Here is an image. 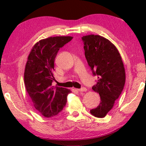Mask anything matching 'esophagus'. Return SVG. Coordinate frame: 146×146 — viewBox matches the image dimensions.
Listing matches in <instances>:
<instances>
[{
    "instance_id": "esophagus-1",
    "label": "esophagus",
    "mask_w": 146,
    "mask_h": 146,
    "mask_svg": "<svg viewBox=\"0 0 146 146\" xmlns=\"http://www.w3.org/2000/svg\"><path fill=\"white\" fill-rule=\"evenodd\" d=\"M76 90H77V91H78V92H86V88H77Z\"/></svg>"
}]
</instances>
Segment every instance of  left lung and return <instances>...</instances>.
<instances>
[{"instance_id": "obj_1", "label": "left lung", "mask_w": 146, "mask_h": 146, "mask_svg": "<svg viewBox=\"0 0 146 146\" xmlns=\"http://www.w3.org/2000/svg\"><path fill=\"white\" fill-rule=\"evenodd\" d=\"M85 57L93 75L98 76L93 90L100 94L101 102L90 110L93 116L104 117L113 108L121 95L125 82L123 61L116 46L100 35H88L82 38Z\"/></svg>"}]
</instances>
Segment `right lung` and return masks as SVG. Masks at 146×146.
Masks as SVG:
<instances>
[{"label":"right lung","mask_w":146,"mask_h":146,"mask_svg":"<svg viewBox=\"0 0 146 146\" xmlns=\"http://www.w3.org/2000/svg\"><path fill=\"white\" fill-rule=\"evenodd\" d=\"M73 39L71 36L49 37L40 40L31 48L24 73L26 90L35 108L45 117L58 115L67 101L71 90L52 86L55 80L54 61L58 51Z\"/></svg>","instance_id":"right-lung-1"}]
</instances>
